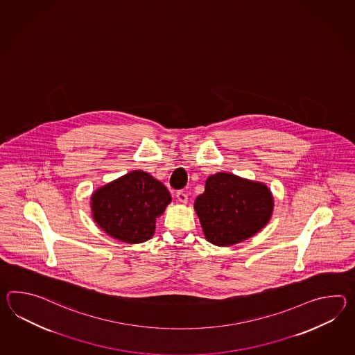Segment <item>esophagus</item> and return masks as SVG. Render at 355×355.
Here are the masks:
<instances>
[{"instance_id": "obj_1", "label": "esophagus", "mask_w": 355, "mask_h": 355, "mask_svg": "<svg viewBox=\"0 0 355 355\" xmlns=\"http://www.w3.org/2000/svg\"><path fill=\"white\" fill-rule=\"evenodd\" d=\"M177 198H178V201L182 202V204H187V201H189V197L183 191H178L177 192Z\"/></svg>"}]
</instances>
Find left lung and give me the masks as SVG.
Returning a JSON list of instances; mask_svg holds the SVG:
<instances>
[{"label":"left lung","instance_id":"left-lung-1","mask_svg":"<svg viewBox=\"0 0 355 355\" xmlns=\"http://www.w3.org/2000/svg\"><path fill=\"white\" fill-rule=\"evenodd\" d=\"M193 207L206 241L229 247L265 228L274 211V197L262 182L219 172L206 180Z\"/></svg>","mask_w":355,"mask_h":355}]
</instances>
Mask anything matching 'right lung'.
<instances>
[{"instance_id":"obj_1","label":"right lung","mask_w":355,"mask_h":355,"mask_svg":"<svg viewBox=\"0 0 355 355\" xmlns=\"http://www.w3.org/2000/svg\"><path fill=\"white\" fill-rule=\"evenodd\" d=\"M166 186L142 171H132L95 189L93 219L108 236L136 245L155 233V221L171 204Z\"/></svg>"}]
</instances>
